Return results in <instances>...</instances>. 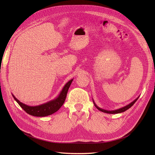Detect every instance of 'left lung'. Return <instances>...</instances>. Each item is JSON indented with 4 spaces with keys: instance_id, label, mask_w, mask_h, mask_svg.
I'll return each instance as SVG.
<instances>
[{
    "instance_id": "8db88e82",
    "label": "left lung",
    "mask_w": 155,
    "mask_h": 155,
    "mask_svg": "<svg viewBox=\"0 0 155 155\" xmlns=\"http://www.w3.org/2000/svg\"><path fill=\"white\" fill-rule=\"evenodd\" d=\"M139 97H140V96H138V97L137 98V99H135L133 101L131 102L130 104H129V105H126V106H125V107H121V108H120V109H118L114 110H105V109H101L100 107H98V106L95 104V102L94 101V100H93V103H94V104L95 107L97 108V109L98 110H99L103 112H105V113H108V114H118V113H121V112H125V110L129 109V108H130L131 107H132V106L134 104V103L137 101V100L138 99Z\"/></svg>"
}]
</instances>
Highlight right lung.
I'll return each instance as SVG.
<instances>
[{
  "instance_id": "right-lung-1",
  "label": "right lung",
  "mask_w": 155,
  "mask_h": 155,
  "mask_svg": "<svg viewBox=\"0 0 155 155\" xmlns=\"http://www.w3.org/2000/svg\"><path fill=\"white\" fill-rule=\"evenodd\" d=\"M72 81L73 79H70L69 81H68L65 84L62 89V91H61L59 96L57 97L52 100H50L48 102L45 103V104L39 105H27L21 102L18 100H17L13 94H12V96L14 99H15V100L18 103V104L21 107L22 109L24 110L26 113L37 117L47 116L55 113V112H57L63 105L65 99H66L68 88L70 85H71Z\"/></svg>"
}]
</instances>
